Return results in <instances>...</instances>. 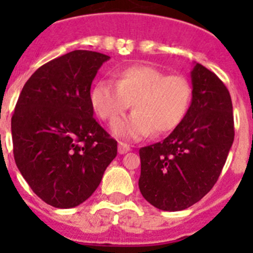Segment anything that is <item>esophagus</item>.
<instances>
[{"label": "esophagus", "instance_id": "obj_1", "mask_svg": "<svg viewBox=\"0 0 253 253\" xmlns=\"http://www.w3.org/2000/svg\"><path fill=\"white\" fill-rule=\"evenodd\" d=\"M129 151H130V146H129V144H126V143L119 142V144H118V152H119L120 154L128 153Z\"/></svg>", "mask_w": 253, "mask_h": 253}]
</instances>
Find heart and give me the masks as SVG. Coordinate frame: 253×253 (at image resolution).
<instances>
[{"mask_svg":"<svg viewBox=\"0 0 253 253\" xmlns=\"http://www.w3.org/2000/svg\"><path fill=\"white\" fill-rule=\"evenodd\" d=\"M193 86L182 75H167L156 67L135 64L120 69L115 82L100 80L90 91L91 106L102 120L113 123L133 102L134 111L113 125L123 139H140L153 131L171 133L185 119Z\"/></svg>","mask_w":253,"mask_h":253,"instance_id":"heart-1","label":"heart"}]
</instances>
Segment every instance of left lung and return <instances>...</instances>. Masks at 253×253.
<instances>
[{"label":"left lung","mask_w":253,"mask_h":253,"mask_svg":"<svg viewBox=\"0 0 253 253\" xmlns=\"http://www.w3.org/2000/svg\"><path fill=\"white\" fill-rule=\"evenodd\" d=\"M185 119L162 142L139 149V190L149 204L177 211L202 200L218 180L233 144V106L218 76L195 63Z\"/></svg>","instance_id":"1"}]
</instances>
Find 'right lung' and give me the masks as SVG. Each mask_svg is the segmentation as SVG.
<instances>
[{
    "label": "right lung",
    "mask_w": 253,
    "mask_h": 253,
    "mask_svg": "<svg viewBox=\"0 0 253 253\" xmlns=\"http://www.w3.org/2000/svg\"><path fill=\"white\" fill-rule=\"evenodd\" d=\"M109 55L73 50L38 68L22 87L11 119L13 157L43 202L82 204L116 157L118 142L93 118L90 90Z\"/></svg>",
    "instance_id": "1"
}]
</instances>
